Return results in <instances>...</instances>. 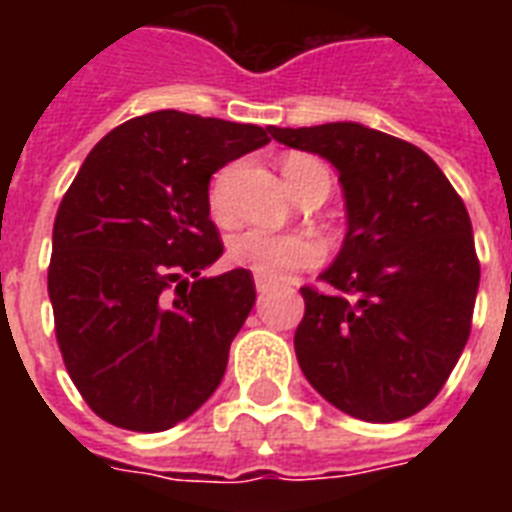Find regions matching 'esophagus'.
I'll return each instance as SVG.
<instances>
[{"mask_svg": "<svg viewBox=\"0 0 512 512\" xmlns=\"http://www.w3.org/2000/svg\"><path fill=\"white\" fill-rule=\"evenodd\" d=\"M255 287H257V292H260V295H265V292H271L273 289V284L268 279H263V276H257L255 279Z\"/></svg>", "mask_w": 512, "mask_h": 512, "instance_id": "obj_1", "label": "esophagus"}]
</instances>
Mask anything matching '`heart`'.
<instances>
[{"instance_id": "1", "label": "heart", "mask_w": 512, "mask_h": 512, "mask_svg": "<svg viewBox=\"0 0 512 512\" xmlns=\"http://www.w3.org/2000/svg\"><path fill=\"white\" fill-rule=\"evenodd\" d=\"M281 172H284L289 191L295 193L297 199L311 191H324L329 196L332 175L319 159L292 154L284 159ZM233 175L236 170H225L212 185L209 204L217 217H225L231 212ZM321 257H324V249L308 233H271L263 228H247L228 241V260L268 281H281L287 279L289 273L313 268L321 263Z\"/></svg>"}]
</instances>
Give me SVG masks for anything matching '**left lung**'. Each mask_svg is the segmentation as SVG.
Listing matches in <instances>:
<instances>
[{"label":"left lung","mask_w":512,"mask_h":512,"mask_svg":"<svg viewBox=\"0 0 512 512\" xmlns=\"http://www.w3.org/2000/svg\"><path fill=\"white\" fill-rule=\"evenodd\" d=\"M279 143L340 172L348 233L303 287L297 364L340 412L412 417L438 396L470 337L478 295L473 225L460 193L422 148L356 122L271 127Z\"/></svg>","instance_id":"1"}]
</instances>
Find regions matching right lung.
Segmentation results:
<instances>
[{
	"label": "right lung",
	"mask_w": 512,
	"mask_h": 512,
	"mask_svg": "<svg viewBox=\"0 0 512 512\" xmlns=\"http://www.w3.org/2000/svg\"><path fill=\"white\" fill-rule=\"evenodd\" d=\"M268 132L154 111L84 159L55 215L47 292L63 364L100 420L159 433L223 380L255 281L244 268L199 276L223 255L209 177Z\"/></svg>",
	"instance_id": "obj_1"
}]
</instances>
